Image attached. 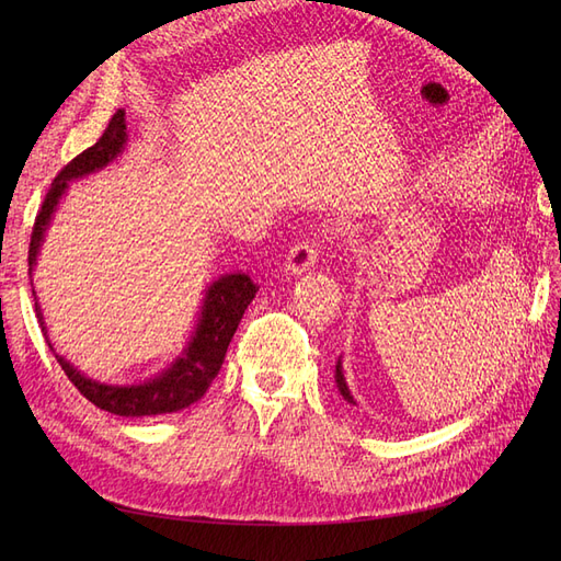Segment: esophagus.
<instances>
[{"mask_svg":"<svg viewBox=\"0 0 561 561\" xmlns=\"http://www.w3.org/2000/svg\"><path fill=\"white\" fill-rule=\"evenodd\" d=\"M320 243L316 239H301L297 241L285 254V271L293 276H301L304 271H309L316 264Z\"/></svg>","mask_w":561,"mask_h":561,"instance_id":"obj_1","label":"esophagus"}]
</instances>
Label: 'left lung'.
Returning <instances> with one entry per match:
<instances>
[{"mask_svg":"<svg viewBox=\"0 0 561 561\" xmlns=\"http://www.w3.org/2000/svg\"><path fill=\"white\" fill-rule=\"evenodd\" d=\"M334 379H336V386H339V393L344 396V400L353 402V396H351V390H348V386H346V379H344V371H342V360L336 363V375H334ZM353 404H355V402H353Z\"/></svg>","mask_w":561,"mask_h":561,"instance_id":"left-lung-1","label":"left lung"}]
</instances>
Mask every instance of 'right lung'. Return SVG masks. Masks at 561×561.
Masks as SVG:
<instances>
[{"label": "right lung", "instance_id": "obj_1", "mask_svg": "<svg viewBox=\"0 0 561 561\" xmlns=\"http://www.w3.org/2000/svg\"><path fill=\"white\" fill-rule=\"evenodd\" d=\"M124 142H126V118H124V112L118 110L110 118V124L105 133L100 135V140L93 147L83 149L81 154H77L54 178V182H50L30 236V254H27L30 271L37 262L42 236L46 231L50 215H54L58 206V198L65 192L67 180L81 178L98 171V168L107 165L118 151H122ZM254 293H257V287L252 285V280L245 274H231L215 280L206 290V297H203V307L198 313L196 330L192 334V342L186 344L178 358L165 369H161L157 377L135 386H110V383H100L83 377L81 371H77L62 358V355H58L54 344L48 342L37 297H35V313L50 353L56 355V360L60 363L67 379L77 386V390L83 398L93 402L95 407H100V410L118 414V416H157V414L184 410V407H190L192 402L203 398L213 379L219 375V369H222L231 336L236 328H239L248 304L254 299ZM32 295H35V290H32Z\"/></svg>", "mask_w": 561, "mask_h": 561}]
</instances>
